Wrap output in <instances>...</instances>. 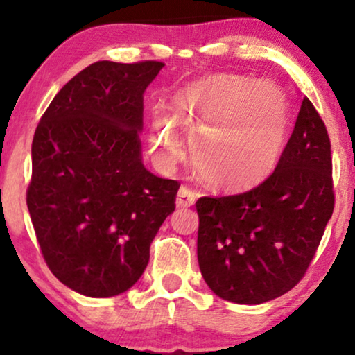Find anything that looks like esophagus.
I'll return each mask as SVG.
<instances>
[{
  "label": "esophagus",
  "instance_id": "esophagus-1",
  "mask_svg": "<svg viewBox=\"0 0 355 355\" xmlns=\"http://www.w3.org/2000/svg\"><path fill=\"white\" fill-rule=\"evenodd\" d=\"M196 197H197V193L193 192L191 187L181 186V189H179V192H178V197H176V207L178 208L192 207L193 203H196Z\"/></svg>",
  "mask_w": 355,
  "mask_h": 355
}]
</instances>
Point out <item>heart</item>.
I'll return each mask as SVG.
<instances>
[{"mask_svg": "<svg viewBox=\"0 0 355 355\" xmlns=\"http://www.w3.org/2000/svg\"><path fill=\"white\" fill-rule=\"evenodd\" d=\"M203 92L249 101L226 119L203 125L193 134L192 159L203 181L226 192L254 189L275 171L283 155L289 130V108L284 98L259 89L252 79L241 76H215L189 87L174 96V114L184 123L211 118L198 103ZM153 147L176 158L181 152L176 125L168 116L157 114L152 123Z\"/></svg>", "mask_w": 355, "mask_h": 355, "instance_id": "heart-1", "label": "heart"}]
</instances>
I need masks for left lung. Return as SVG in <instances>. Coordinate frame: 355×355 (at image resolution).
Wrapping results in <instances>:
<instances>
[{
    "label": "left lung",
    "mask_w": 355,
    "mask_h": 355,
    "mask_svg": "<svg viewBox=\"0 0 355 355\" xmlns=\"http://www.w3.org/2000/svg\"><path fill=\"white\" fill-rule=\"evenodd\" d=\"M328 130L307 96L275 171L250 191L200 197L197 257L221 299L263 304L304 278L333 215Z\"/></svg>",
    "instance_id": "left-lung-1"
}]
</instances>
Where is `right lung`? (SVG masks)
Listing matches in <instances>:
<instances>
[{"mask_svg": "<svg viewBox=\"0 0 355 355\" xmlns=\"http://www.w3.org/2000/svg\"><path fill=\"white\" fill-rule=\"evenodd\" d=\"M164 62L96 61L43 113L27 207L51 273L89 297L118 295L147 268L179 184L145 169L144 92Z\"/></svg>", "mask_w": 355, "mask_h": 355, "instance_id": "right-lung-1", "label": "right lung"}]
</instances>
